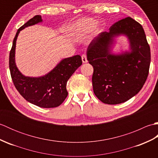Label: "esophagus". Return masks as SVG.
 Here are the masks:
<instances>
[{"instance_id":"obj_1","label":"esophagus","mask_w":158,"mask_h":158,"mask_svg":"<svg viewBox=\"0 0 158 158\" xmlns=\"http://www.w3.org/2000/svg\"><path fill=\"white\" fill-rule=\"evenodd\" d=\"M81 59H82V62L83 63H86L88 62V60H87V56L85 54H83L81 56Z\"/></svg>"}]
</instances>
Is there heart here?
Masks as SVG:
<instances>
[{
	"label": "heart",
	"mask_w": 158,
	"mask_h": 158,
	"mask_svg": "<svg viewBox=\"0 0 158 158\" xmlns=\"http://www.w3.org/2000/svg\"><path fill=\"white\" fill-rule=\"evenodd\" d=\"M97 19L94 18H81L74 22L69 29V34L76 37H81L89 32L96 25ZM99 32V29L96 28L95 32Z\"/></svg>",
	"instance_id": "b5f03b06"
}]
</instances>
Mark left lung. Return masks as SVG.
Here are the masks:
<instances>
[{"label":"left lung","mask_w":158,"mask_h":158,"mask_svg":"<svg viewBox=\"0 0 158 158\" xmlns=\"http://www.w3.org/2000/svg\"><path fill=\"white\" fill-rule=\"evenodd\" d=\"M126 35L131 51L120 55L111 53L114 38ZM87 58L94 68V93L100 101L117 105L127 101L142 89L148 77L151 52L143 26L127 17L115 22L109 32L92 40Z\"/></svg>","instance_id":"left-lung-1"}]
</instances>
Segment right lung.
Returning a JSON list of instances; mask_svg holds the SVG:
<instances>
[{
    "label": "right lung",
    "mask_w": 158,
    "mask_h": 158,
    "mask_svg": "<svg viewBox=\"0 0 158 158\" xmlns=\"http://www.w3.org/2000/svg\"><path fill=\"white\" fill-rule=\"evenodd\" d=\"M42 21L41 15H35L18 30L9 53V69L13 84L23 98L41 108H54L61 105L68 96L67 81L82 64V60L81 56L76 55L63 59L44 76L31 77L23 75L17 68L15 61L17 38L20 31Z\"/></svg>",
    "instance_id": "1"
}]
</instances>
